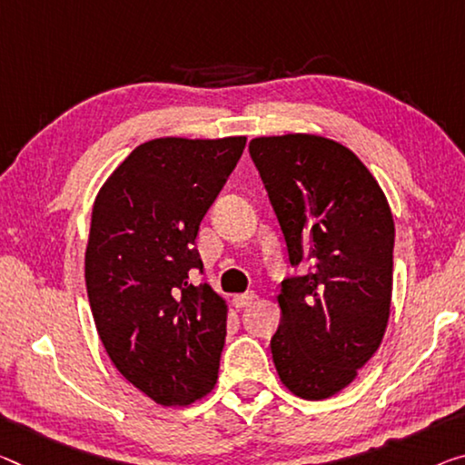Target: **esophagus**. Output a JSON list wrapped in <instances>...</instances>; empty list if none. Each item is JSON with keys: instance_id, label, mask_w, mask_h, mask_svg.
<instances>
[{"instance_id": "1", "label": "esophagus", "mask_w": 465, "mask_h": 465, "mask_svg": "<svg viewBox=\"0 0 465 465\" xmlns=\"http://www.w3.org/2000/svg\"><path fill=\"white\" fill-rule=\"evenodd\" d=\"M253 299H255V292H241V295L232 297V305L237 307V310H242V307H247Z\"/></svg>"}]
</instances>
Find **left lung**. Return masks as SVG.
I'll return each instance as SVG.
<instances>
[{"label": "left lung", "mask_w": 465, "mask_h": 465, "mask_svg": "<svg viewBox=\"0 0 465 465\" xmlns=\"http://www.w3.org/2000/svg\"><path fill=\"white\" fill-rule=\"evenodd\" d=\"M291 266L282 322L270 341L278 378L292 395L320 401L355 381L381 347L391 316V205L372 173L341 143L310 133L249 143Z\"/></svg>", "instance_id": "obj_1"}]
</instances>
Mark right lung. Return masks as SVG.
Here are the masks:
<instances>
[{"instance_id": "obj_1", "label": "right lung", "mask_w": 465, "mask_h": 465, "mask_svg": "<svg viewBox=\"0 0 465 465\" xmlns=\"http://www.w3.org/2000/svg\"><path fill=\"white\" fill-rule=\"evenodd\" d=\"M247 137H160L134 149L99 189L84 281L114 366L155 403L184 407L216 387L228 305L203 270L199 224Z\"/></svg>"}]
</instances>
